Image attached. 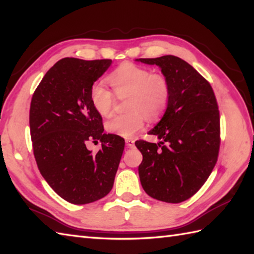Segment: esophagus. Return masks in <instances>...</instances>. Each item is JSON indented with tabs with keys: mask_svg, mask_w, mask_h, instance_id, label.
Returning a JSON list of instances; mask_svg holds the SVG:
<instances>
[{
	"mask_svg": "<svg viewBox=\"0 0 254 254\" xmlns=\"http://www.w3.org/2000/svg\"><path fill=\"white\" fill-rule=\"evenodd\" d=\"M134 139L133 138H127L126 139V143H127V147H133L134 146Z\"/></svg>",
	"mask_w": 254,
	"mask_h": 254,
	"instance_id": "1",
	"label": "esophagus"
}]
</instances>
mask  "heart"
Returning a JSON list of instances; mask_svg holds the SVG:
<instances>
[{
  "label": "heart",
  "instance_id": "obj_1",
  "mask_svg": "<svg viewBox=\"0 0 254 254\" xmlns=\"http://www.w3.org/2000/svg\"><path fill=\"white\" fill-rule=\"evenodd\" d=\"M110 84L118 98H126V115L118 116L106 124L107 131L121 137H132L144 127L145 118L155 121L161 117L169 105L171 86L168 77L161 73H152L149 68L124 63L109 76ZM90 102L101 117L113 115L116 98L104 85L95 84L90 88Z\"/></svg>",
  "mask_w": 254,
  "mask_h": 254
}]
</instances>
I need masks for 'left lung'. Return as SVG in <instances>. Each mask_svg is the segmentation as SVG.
Here are the masks:
<instances>
[{"instance_id":"left-lung-1","label":"left lung","mask_w":254,"mask_h":254,"mask_svg":"<svg viewBox=\"0 0 254 254\" xmlns=\"http://www.w3.org/2000/svg\"><path fill=\"white\" fill-rule=\"evenodd\" d=\"M136 61L158 65L171 86L165 115L148 132L160 142H135L143 155L139 180L153 198L181 203L202 188L216 165L220 145L216 97L207 80L180 58L164 56Z\"/></svg>"}]
</instances>
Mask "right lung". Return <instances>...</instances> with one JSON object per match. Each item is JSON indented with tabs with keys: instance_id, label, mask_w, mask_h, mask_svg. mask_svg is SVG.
<instances>
[{
	"instance_id": "1",
	"label": "right lung",
	"mask_w": 254,
	"mask_h": 254,
	"mask_svg": "<svg viewBox=\"0 0 254 254\" xmlns=\"http://www.w3.org/2000/svg\"><path fill=\"white\" fill-rule=\"evenodd\" d=\"M112 61L64 58L46 73L32 95L29 111L35 159L53 191L82 205L111 191L124 138L104 133L102 118L90 102V88ZM102 142L93 154L88 141Z\"/></svg>"
}]
</instances>
